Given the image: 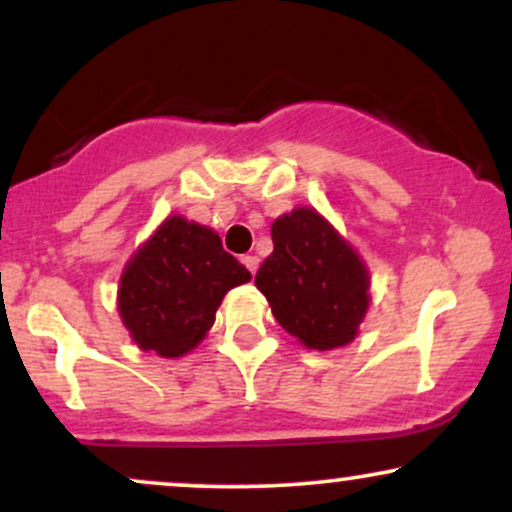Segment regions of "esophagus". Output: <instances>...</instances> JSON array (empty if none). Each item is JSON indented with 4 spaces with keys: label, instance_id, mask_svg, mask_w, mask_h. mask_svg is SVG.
Returning a JSON list of instances; mask_svg holds the SVG:
<instances>
[{
    "label": "esophagus",
    "instance_id": "obj_1",
    "mask_svg": "<svg viewBox=\"0 0 512 512\" xmlns=\"http://www.w3.org/2000/svg\"><path fill=\"white\" fill-rule=\"evenodd\" d=\"M240 262H243L245 267L250 269V274H255L257 267H260V260H257L255 255H243V257H240Z\"/></svg>",
    "mask_w": 512,
    "mask_h": 512
}]
</instances>
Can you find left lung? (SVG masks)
Listing matches in <instances>:
<instances>
[{
  "mask_svg": "<svg viewBox=\"0 0 512 512\" xmlns=\"http://www.w3.org/2000/svg\"><path fill=\"white\" fill-rule=\"evenodd\" d=\"M272 243L255 286L276 322L305 349L354 342L370 305V272L354 245L313 207L274 219Z\"/></svg>",
  "mask_w": 512,
  "mask_h": 512,
  "instance_id": "1",
  "label": "left lung"
}]
</instances>
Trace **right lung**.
<instances>
[{
  "label": "right lung",
  "mask_w": 512,
  "mask_h": 512,
  "mask_svg": "<svg viewBox=\"0 0 512 512\" xmlns=\"http://www.w3.org/2000/svg\"><path fill=\"white\" fill-rule=\"evenodd\" d=\"M250 279L219 233L173 214L127 260L117 313L139 349L180 358L207 337L223 296Z\"/></svg>",
  "instance_id": "right-lung-1"
}]
</instances>
